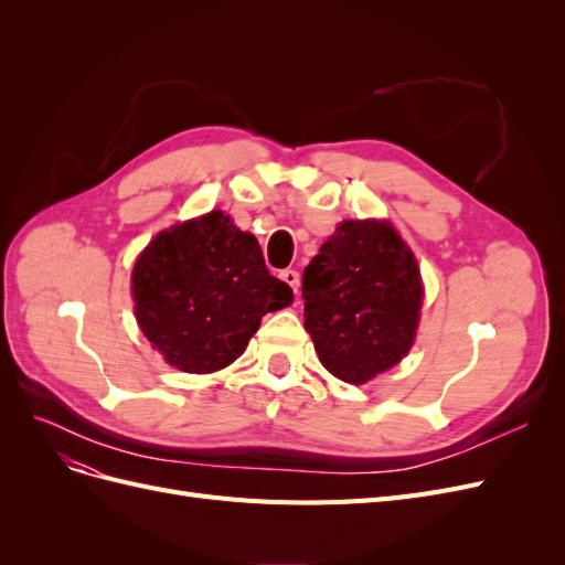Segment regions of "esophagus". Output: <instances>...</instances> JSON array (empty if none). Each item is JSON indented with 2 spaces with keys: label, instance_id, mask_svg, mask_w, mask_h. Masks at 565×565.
Masks as SVG:
<instances>
[{
  "label": "esophagus",
  "instance_id": "obj_1",
  "mask_svg": "<svg viewBox=\"0 0 565 565\" xmlns=\"http://www.w3.org/2000/svg\"><path fill=\"white\" fill-rule=\"evenodd\" d=\"M280 278L295 289V292H299V273L297 270H292V268H287V270H282L280 273Z\"/></svg>",
  "mask_w": 565,
  "mask_h": 565
}]
</instances>
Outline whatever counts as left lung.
Segmentation results:
<instances>
[{"label":"left lung","mask_w":565,"mask_h":565,"mask_svg":"<svg viewBox=\"0 0 565 565\" xmlns=\"http://www.w3.org/2000/svg\"><path fill=\"white\" fill-rule=\"evenodd\" d=\"M303 328L324 370L365 384L415 344L424 287L415 254L386 221H341L303 270Z\"/></svg>","instance_id":"8db88e82"}]
</instances>
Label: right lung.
I'll list each match as a JSON object with an SVG mask.
<instances>
[{"instance_id": "1", "label": "right lung", "mask_w": 565, "mask_h": 565, "mask_svg": "<svg viewBox=\"0 0 565 565\" xmlns=\"http://www.w3.org/2000/svg\"><path fill=\"white\" fill-rule=\"evenodd\" d=\"M131 297L152 349L191 374L231 365L262 318L295 301L268 273L256 237L221 210L152 237L134 264Z\"/></svg>"}]
</instances>
